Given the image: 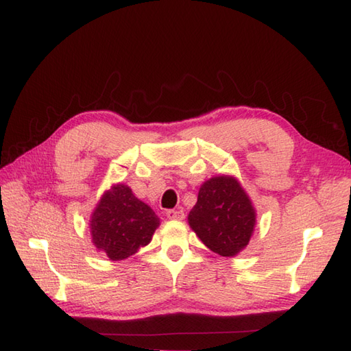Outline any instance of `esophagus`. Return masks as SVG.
<instances>
[{
  "label": "esophagus",
  "mask_w": 351,
  "mask_h": 351,
  "mask_svg": "<svg viewBox=\"0 0 351 351\" xmlns=\"http://www.w3.org/2000/svg\"><path fill=\"white\" fill-rule=\"evenodd\" d=\"M166 215L170 220H184L185 219V214L182 210H169L166 213Z\"/></svg>",
  "instance_id": "esophagus-1"
}]
</instances>
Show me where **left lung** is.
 <instances>
[{
	"mask_svg": "<svg viewBox=\"0 0 351 351\" xmlns=\"http://www.w3.org/2000/svg\"><path fill=\"white\" fill-rule=\"evenodd\" d=\"M189 223L208 249L220 256H235L249 244L256 214L235 178L215 176L200 187Z\"/></svg>",
	"mask_w": 351,
	"mask_h": 351,
	"instance_id": "1",
	"label": "left lung"
}]
</instances>
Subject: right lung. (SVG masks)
<instances>
[{"label": "right lung", "mask_w": 351, "mask_h": 351, "mask_svg": "<svg viewBox=\"0 0 351 351\" xmlns=\"http://www.w3.org/2000/svg\"><path fill=\"white\" fill-rule=\"evenodd\" d=\"M160 219L123 184L104 193L90 220L92 243L113 261L134 255L152 240Z\"/></svg>", "instance_id": "right-lung-1"}]
</instances>
